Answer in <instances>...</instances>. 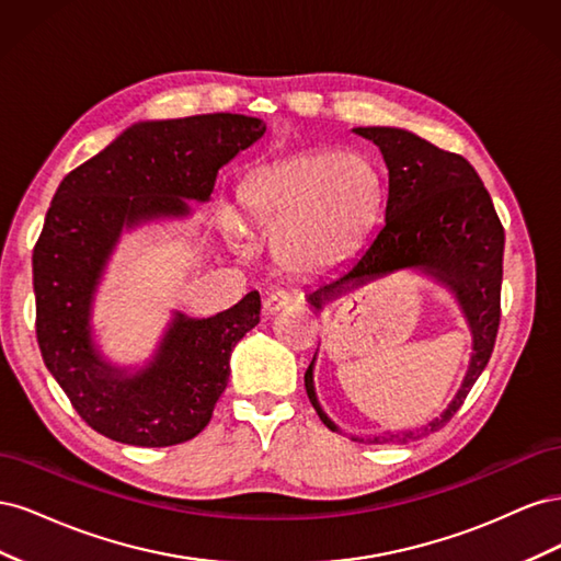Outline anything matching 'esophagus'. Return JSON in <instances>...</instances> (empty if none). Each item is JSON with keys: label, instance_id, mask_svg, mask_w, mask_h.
I'll return each instance as SVG.
<instances>
[{"label": "esophagus", "instance_id": "34e87169", "mask_svg": "<svg viewBox=\"0 0 561 561\" xmlns=\"http://www.w3.org/2000/svg\"><path fill=\"white\" fill-rule=\"evenodd\" d=\"M290 301H293V295H290V293L276 290V293H268V295L264 297L262 309H264L266 316H274V313H278L280 309H285Z\"/></svg>", "mask_w": 561, "mask_h": 561}]
</instances>
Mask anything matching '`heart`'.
<instances>
[{
  "label": "heart",
  "instance_id": "obj_1",
  "mask_svg": "<svg viewBox=\"0 0 561 561\" xmlns=\"http://www.w3.org/2000/svg\"><path fill=\"white\" fill-rule=\"evenodd\" d=\"M379 178L353 151L309 149L252 171L239 186L243 222L274 241L276 257L297 271L334 266L358 248L379 210ZM239 233L241 219L227 213Z\"/></svg>",
  "mask_w": 561,
  "mask_h": 561
}]
</instances>
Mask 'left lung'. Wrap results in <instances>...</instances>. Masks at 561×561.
I'll use <instances>...</instances> for the list:
<instances>
[{"label":"left lung","instance_id":"1","mask_svg":"<svg viewBox=\"0 0 561 561\" xmlns=\"http://www.w3.org/2000/svg\"><path fill=\"white\" fill-rule=\"evenodd\" d=\"M353 133L375 142L383 154L388 168L386 219L358 257L334 278L320 283L307 301L322 309V304L353 287L400 268H419L449 287L472 332L470 365L447 410L416 433L367 437L371 445L407 443L443 428L461 410L491 358L501 322L505 231L486 186L461 154L439 149L402 128L369 126L353 128ZM313 363L316 358L304 375L307 396L320 421L330 431H339L316 398Z\"/></svg>","mask_w":561,"mask_h":561}]
</instances>
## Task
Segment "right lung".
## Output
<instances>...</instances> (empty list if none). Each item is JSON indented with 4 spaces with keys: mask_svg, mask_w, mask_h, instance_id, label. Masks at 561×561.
Returning <instances> with one entry per match:
<instances>
[{
    "mask_svg": "<svg viewBox=\"0 0 561 561\" xmlns=\"http://www.w3.org/2000/svg\"><path fill=\"white\" fill-rule=\"evenodd\" d=\"M262 118L198 114L142 122L67 173L32 252L44 365L93 431L135 447H173L208 426L233 346L260 322V293L213 318L175 313L151 363L112 367L91 339V304L124 229L184 217L219 168L264 135Z\"/></svg>",
    "mask_w": 561,
    "mask_h": 561,
    "instance_id": "add662e5",
    "label": "right lung"
}]
</instances>
